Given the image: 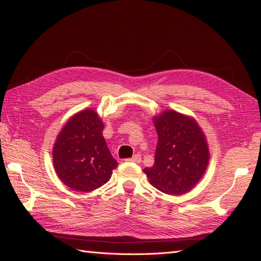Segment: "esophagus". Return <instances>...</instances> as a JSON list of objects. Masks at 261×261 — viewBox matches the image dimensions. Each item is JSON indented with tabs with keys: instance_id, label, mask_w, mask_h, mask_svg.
I'll list each match as a JSON object with an SVG mask.
<instances>
[{
	"instance_id": "obj_1",
	"label": "esophagus",
	"mask_w": 261,
	"mask_h": 261,
	"mask_svg": "<svg viewBox=\"0 0 261 261\" xmlns=\"http://www.w3.org/2000/svg\"><path fill=\"white\" fill-rule=\"evenodd\" d=\"M125 162H131V163L139 164V163H141V156H140V154H135V156L132 157V158L125 159Z\"/></svg>"
}]
</instances>
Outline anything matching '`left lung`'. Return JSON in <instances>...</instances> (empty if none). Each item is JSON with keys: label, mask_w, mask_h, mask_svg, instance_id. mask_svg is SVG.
Listing matches in <instances>:
<instances>
[{"label": "left lung", "mask_w": 261, "mask_h": 261, "mask_svg": "<svg viewBox=\"0 0 261 261\" xmlns=\"http://www.w3.org/2000/svg\"><path fill=\"white\" fill-rule=\"evenodd\" d=\"M158 145L152 167L143 169L149 182L160 192L181 195L202 179L210 162L204 131L191 115L165 110L152 116Z\"/></svg>", "instance_id": "1"}]
</instances>
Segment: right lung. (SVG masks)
<instances>
[{
	"label": "right lung",
	"mask_w": 261,
	"mask_h": 261,
	"mask_svg": "<svg viewBox=\"0 0 261 261\" xmlns=\"http://www.w3.org/2000/svg\"><path fill=\"white\" fill-rule=\"evenodd\" d=\"M104 123L94 109L73 114L56 137L53 164L58 178L77 192H92L110 180L118 163L103 137Z\"/></svg>",
	"instance_id": "1"
}]
</instances>
